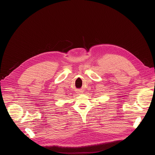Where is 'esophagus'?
I'll use <instances>...</instances> for the list:
<instances>
[{"mask_svg": "<svg viewBox=\"0 0 155 155\" xmlns=\"http://www.w3.org/2000/svg\"><path fill=\"white\" fill-rule=\"evenodd\" d=\"M77 93H78V94H81V93H83V91H78Z\"/></svg>", "mask_w": 155, "mask_h": 155, "instance_id": "obj_1", "label": "esophagus"}]
</instances>
